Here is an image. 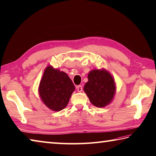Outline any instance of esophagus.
I'll return each instance as SVG.
<instances>
[{"mask_svg": "<svg viewBox=\"0 0 156 156\" xmlns=\"http://www.w3.org/2000/svg\"><path fill=\"white\" fill-rule=\"evenodd\" d=\"M76 89H77L78 92H81L82 90H83V87H82L81 85H78V86H76Z\"/></svg>", "mask_w": 156, "mask_h": 156, "instance_id": "esophagus-1", "label": "esophagus"}]
</instances>
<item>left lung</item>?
Masks as SVG:
<instances>
[{
	"instance_id": "8db88e82",
	"label": "left lung",
	"mask_w": 156,
	"mask_h": 156,
	"mask_svg": "<svg viewBox=\"0 0 156 156\" xmlns=\"http://www.w3.org/2000/svg\"><path fill=\"white\" fill-rule=\"evenodd\" d=\"M84 91L93 105L105 107L111 103L116 93V84L110 73L105 69H92L88 74Z\"/></svg>"
}]
</instances>
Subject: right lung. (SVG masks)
I'll return each instance as SVG.
<instances>
[{
	"label": "right lung",
	"instance_id": "1",
	"mask_svg": "<svg viewBox=\"0 0 156 156\" xmlns=\"http://www.w3.org/2000/svg\"><path fill=\"white\" fill-rule=\"evenodd\" d=\"M75 86L66 72L48 66L39 83L38 92L45 105L53 111H60L67 106Z\"/></svg>",
	"mask_w": 156,
	"mask_h": 156
}]
</instances>
